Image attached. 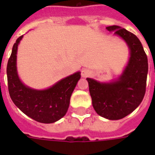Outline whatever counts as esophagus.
Segmentation results:
<instances>
[{
  "mask_svg": "<svg viewBox=\"0 0 155 155\" xmlns=\"http://www.w3.org/2000/svg\"><path fill=\"white\" fill-rule=\"evenodd\" d=\"M90 75H91V71L88 69H87V68H83L82 71H81V75H82V77H87Z\"/></svg>",
  "mask_w": 155,
  "mask_h": 155,
  "instance_id": "obj_1",
  "label": "esophagus"
}]
</instances>
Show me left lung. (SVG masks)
<instances>
[{"mask_svg": "<svg viewBox=\"0 0 155 155\" xmlns=\"http://www.w3.org/2000/svg\"><path fill=\"white\" fill-rule=\"evenodd\" d=\"M121 38L130 49V58L117 80L101 83L87 78L92 106L98 115L108 120L125 117L138 107L147 87L148 59L136 35L118 25L106 27Z\"/></svg>", "mask_w": 155, "mask_h": 155, "instance_id": "obj_1", "label": "left lung"}]
</instances>
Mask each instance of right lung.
Segmentation results:
<instances>
[{
    "label": "right lung",
    "instance_id": "obj_1",
    "mask_svg": "<svg viewBox=\"0 0 155 155\" xmlns=\"http://www.w3.org/2000/svg\"><path fill=\"white\" fill-rule=\"evenodd\" d=\"M19 37L12 49L7 64L8 92L13 102L25 115L38 122L54 123L65 116L70 104V98L80 72L74 73L47 89L38 90L25 85L18 76L17 70L18 47L22 39Z\"/></svg>",
    "mask_w": 155,
    "mask_h": 155
}]
</instances>
